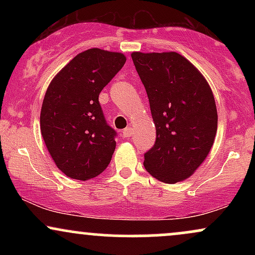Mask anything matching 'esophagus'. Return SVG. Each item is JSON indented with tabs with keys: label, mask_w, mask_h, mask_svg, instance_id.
Wrapping results in <instances>:
<instances>
[{
	"label": "esophagus",
	"mask_w": 255,
	"mask_h": 255,
	"mask_svg": "<svg viewBox=\"0 0 255 255\" xmlns=\"http://www.w3.org/2000/svg\"><path fill=\"white\" fill-rule=\"evenodd\" d=\"M131 134H133V129H131L130 127L125 128V129L122 130V136L124 137H129V136H131Z\"/></svg>",
	"instance_id": "1"
}]
</instances>
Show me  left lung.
<instances>
[{"instance_id":"1","label":"left lung","mask_w":255,"mask_h":255,"mask_svg":"<svg viewBox=\"0 0 255 255\" xmlns=\"http://www.w3.org/2000/svg\"><path fill=\"white\" fill-rule=\"evenodd\" d=\"M131 60L156 126V142L144 154L145 169L165 183L186 180L206 159L217 133L211 87L194 64L175 51H134Z\"/></svg>"}]
</instances>
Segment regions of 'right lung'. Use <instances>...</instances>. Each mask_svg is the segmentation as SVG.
Masks as SVG:
<instances>
[{"label": "right lung", "mask_w": 255, "mask_h": 255, "mask_svg": "<svg viewBox=\"0 0 255 255\" xmlns=\"http://www.w3.org/2000/svg\"><path fill=\"white\" fill-rule=\"evenodd\" d=\"M126 63L121 52L92 48L69 61L52 79L40 110V131L66 176L86 181L109 165L116 131L105 121L98 97Z\"/></svg>", "instance_id": "right-lung-1"}]
</instances>
